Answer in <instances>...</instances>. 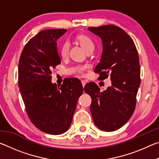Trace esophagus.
Instances as JSON below:
<instances>
[{
  "instance_id": "obj_1",
  "label": "esophagus",
  "mask_w": 159,
  "mask_h": 159,
  "mask_svg": "<svg viewBox=\"0 0 159 159\" xmlns=\"http://www.w3.org/2000/svg\"><path fill=\"white\" fill-rule=\"evenodd\" d=\"M81 83H82V85H83V87L84 88V87H85V84H86V82L85 81V80H81Z\"/></svg>"
}]
</instances>
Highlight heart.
Here are the masks:
<instances>
[{
	"mask_svg": "<svg viewBox=\"0 0 159 159\" xmlns=\"http://www.w3.org/2000/svg\"><path fill=\"white\" fill-rule=\"evenodd\" d=\"M75 41H76L78 44L81 47L83 50H84L86 52L89 53L92 52L95 48V45L93 42L92 39L90 38L84 34H79L75 36ZM69 45L67 43H64L60 48V53L61 57L65 59L69 55ZM75 71L78 73L82 74L83 71V68L82 67H76L75 69Z\"/></svg>",
	"mask_w": 159,
	"mask_h": 159,
	"instance_id": "1",
	"label": "heart"
}]
</instances>
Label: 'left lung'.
<instances>
[{"label": "left lung", "mask_w": 159, "mask_h": 159, "mask_svg": "<svg viewBox=\"0 0 159 159\" xmlns=\"http://www.w3.org/2000/svg\"><path fill=\"white\" fill-rule=\"evenodd\" d=\"M100 38V61L95 69L99 79L110 77L111 85L101 92L95 83L85 85L84 91L92 98L90 111L99 129L116 130L130 119L135 109L140 85V66L138 50L130 36L115 25L88 27Z\"/></svg>", "instance_id": "8db88e82"}]
</instances>
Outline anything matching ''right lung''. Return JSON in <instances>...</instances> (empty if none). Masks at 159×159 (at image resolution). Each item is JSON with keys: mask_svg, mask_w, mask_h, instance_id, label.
I'll use <instances>...</instances> for the list:
<instances>
[{"mask_svg": "<svg viewBox=\"0 0 159 159\" xmlns=\"http://www.w3.org/2000/svg\"><path fill=\"white\" fill-rule=\"evenodd\" d=\"M66 29H46L29 40L21 52L18 85L32 123L44 133L60 134L68 130L83 93L77 79L61 86L51 81L52 69L61 63L57 41Z\"/></svg>", "mask_w": 159, "mask_h": 159, "instance_id": "add662e5", "label": "right lung"}]
</instances>
